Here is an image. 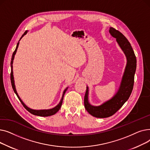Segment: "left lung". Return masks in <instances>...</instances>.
<instances>
[{
  "label": "left lung",
  "instance_id": "left-lung-1",
  "mask_svg": "<svg viewBox=\"0 0 150 150\" xmlns=\"http://www.w3.org/2000/svg\"><path fill=\"white\" fill-rule=\"evenodd\" d=\"M109 31L112 36L116 38L117 43L127 57V63L119 89L111 100L100 106H92L89 103V88L88 86L86 88L84 99V107L91 115L97 118H106L112 116L128 100L133 89L136 70V57L128 39L119 31L112 27L109 28Z\"/></svg>",
  "mask_w": 150,
  "mask_h": 150
}]
</instances>
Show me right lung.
Wrapping results in <instances>:
<instances>
[{
	"mask_svg": "<svg viewBox=\"0 0 150 150\" xmlns=\"http://www.w3.org/2000/svg\"><path fill=\"white\" fill-rule=\"evenodd\" d=\"M27 31H25V33H23L22 35V36H21V39L27 34ZM20 39V40H21ZM19 40V41H20ZM19 42H18L17 44V45H16V48L15 50L14 51L13 54H12V58H11V74H10V79H11V86H12V88H13V89L14 91V92H15V93L16 94V96L18 97V98H19V100H20V101L21 102V103L22 104V105L23 106V107H24L27 111L30 112L31 114H32L33 115H38V116H41V117H48V116H50V115H54V114H56L59 110L60 109V108L61 107V105H62V100H63V98H64V94L67 89L68 88H67L64 91V92H63V94H62V98H61V100L60 101V102L59 103V104L57 106H55L54 108H52V109H43V110H35V109H30L28 107H27L23 102L22 101V100L20 98L19 96H18V94L17 93V91H16V88H15V85H14V77H13V59H14V55L16 54V53L17 52V49L18 48V46H19Z\"/></svg>",
	"mask_w": 150,
	"mask_h": 150,
	"instance_id": "add662e5",
	"label": "right lung"
}]
</instances>
